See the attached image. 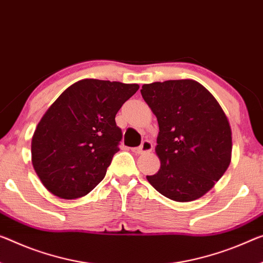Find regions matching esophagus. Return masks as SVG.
Instances as JSON below:
<instances>
[{"mask_svg":"<svg viewBox=\"0 0 263 263\" xmlns=\"http://www.w3.org/2000/svg\"><path fill=\"white\" fill-rule=\"evenodd\" d=\"M152 151H153V143L148 140H144L143 142L141 143L140 147L133 149V152H134L135 154H147V153H151Z\"/></svg>","mask_w":263,"mask_h":263,"instance_id":"1","label":"esophagus"}]
</instances>
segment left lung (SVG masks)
Returning a JSON list of instances; mask_svg holds the SVG:
<instances>
[{"instance_id":"1","label":"left lung","mask_w":263,"mask_h":263,"mask_svg":"<svg viewBox=\"0 0 263 263\" xmlns=\"http://www.w3.org/2000/svg\"><path fill=\"white\" fill-rule=\"evenodd\" d=\"M141 94L160 129L155 152L161 167L147 175L148 182L173 201L203 196L232 160V129L219 102L194 80L143 84Z\"/></svg>"}]
</instances>
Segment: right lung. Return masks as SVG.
<instances>
[{
  "instance_id": "obj_1",
  "label": "right lung",
  "mask_w": 263,
  "mask_h": 263,
  "mask_svg": "<svg viewBox=\"0 0 263 263\" xmlns=\"http://www.w3.org/2000/svg\"><path fill=\"white\" fill-rule=\"evenodd\" d=\"M137 89L135 83L86 79L51 104L31 140L33 167L51 194L78 199L103 180L122 140L115 116Z\"/></svg>"
}]
</instances>
